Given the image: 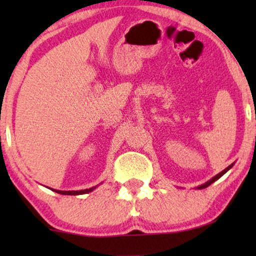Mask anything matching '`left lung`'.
Segmentation results:
<instances>
[{
  "label": "left lung",
  "mask_w": 256,
  "mask_h": 256,
  "mask_svg": "<svg viewBox=\"0 0 256 256\" xmlns=\"http://www.w3.org/2000/svg\"><path fill=\"white\" fill-rule=\"evenodd\" d=\"M234 164V163H233ZM233 164H230V166H227L226 168V169L225 170H222V172H220V174H216V176L214 177H212L211 178V180H210L208 182H206V183L205 184H202V185H199V186L197 188H199V190H202V188H208V186H210V185H211L212 183H214V182L216 180H219V178L220 177H222V174H225L226 172H227V171H228L230 169V168H232L233 166Z\"/></svg>",
  "instance_id": "1"
}]
</instances>
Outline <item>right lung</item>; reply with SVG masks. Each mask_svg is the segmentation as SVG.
Returning <instances> with one entry per match:
<instances>
[{
    "mask_svg": "<svg viewBox=\"0 0 256 256\" xmlns=\"http://www.w3.org/2000/svg\"><path fill=\"white\" fill-rule=\"evenodd\" d=\"M96 186H93L90 188H86V190H80V191H60V190H54V192L60 194H70V196H76V194H88V192H92L94 188ZM52 190V188H51Z\"/></svg>",
    "mask_w": 256,
    "mask_h": 256,
    "instance_id": "1",
    "label": "right lung"
}]
</instances>
